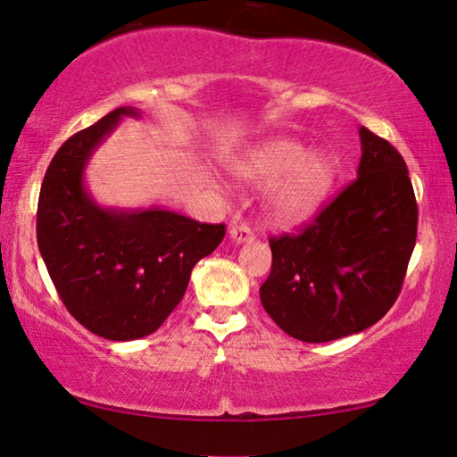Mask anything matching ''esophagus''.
<instances>
[{
  "label": "esophagus",
  "mask_w": 457,
  "mask_h": 457,
  "mask_svg": "<svg viewBox=\"0 0 457 457\" xmlns=\"http://www.w3.org/2000/svg\"><path fill=\"white\" fill-rule=\"evenodd\" d=\"M228 237L233 239L235 243H247V241H253V233L252 228L245 227V224H233L228 230Z\"/></svg>",
  "instance_id": "esophagus-1"
}]
</instances>
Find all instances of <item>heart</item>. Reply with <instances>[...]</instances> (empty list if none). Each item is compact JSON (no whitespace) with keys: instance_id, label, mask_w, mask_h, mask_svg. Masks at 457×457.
<instances>
[{"instance_id":"heart-1","label":"heart","mask_w":457,"mask_h":457,"mask_svg":"<svg viewBox=\"0 0 457 457\" xmlns=\"http://www.w3.org/2000/svg\"><path fill=\"white\" fill-rule=\"evenodd\" d=\"M243 183L268 185L266 218L274 227H297L310 220L328 197L337 177V160L324 149L308 152L302 141L277 137L253 147L233 164Z\"/></svg>"}]
</instances>
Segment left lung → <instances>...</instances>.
<instances>
[{
    "mask_svg": "<svg viewBox=\"0 0 457 457\" xmlns=\"http://www.w3.org/2000/svg\"><path fill=\"white\" fill-rule=\"evenodd\" d=\"M360 141L358 179L302 233L270 239L272 268L260 299L293 339L327 343L361 333L402 291L418 230L408 166L366 127Z\"/></svg>",
    "mask_w": 457,
    "mask_h": 457,
    "instance_id": "left-lung-1",
    "label": "left lung"
}]
</instances>
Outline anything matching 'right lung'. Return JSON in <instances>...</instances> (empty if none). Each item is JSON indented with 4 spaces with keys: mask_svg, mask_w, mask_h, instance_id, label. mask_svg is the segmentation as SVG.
I'll use <instances>...</instances> for the list:
<instances>
[{
    "mask_svg": "<svg viewBox=\"0 0 457 457\" xmlns=\"http://www.w3.org/2000/svg\"><path fill=\"white\" fill-rule=\"evenodd\" d=\"M124 116L118 108L72 135L54 155L37 205V243L66 310L93 335L133 341L162 327L183 299L191 270L224 239L160 205L102 208L85 187L87 162Z\"/></svg>",
    "mask_w": 457,
    "mask_h": 457,
    "instance_id": "1",
    "label": "right lung"
}]
</instances>
